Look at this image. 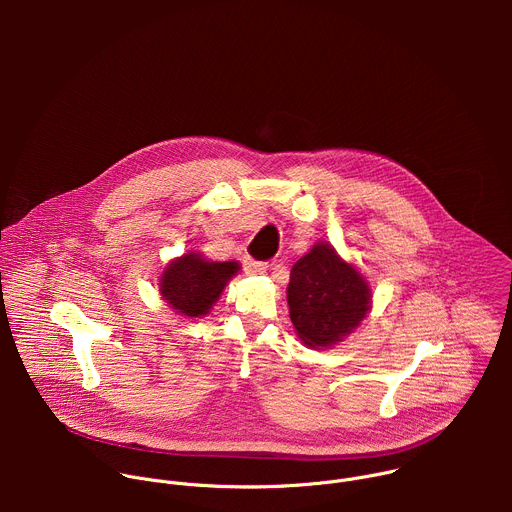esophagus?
<instances>
[{"label":"esophagus","mask_w":512,"mask_h":512,"mask_svg":"<svg viewBox=\"0 0 512 512\" xmlns=\"http://www.w3.org/2000/svg\"><path fill=\"white\" fill-rule=\"evenodd\" d=\"M245 271L249 273V275H263L265 271H267V263H263V261H253V259H249V257H245Z\"/></svg>","instance_id":"obj_1"}]
</instances>
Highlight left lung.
<instances>
[{"label":"left lung","instance_id":"obj_1","mask_svg":"<svg viewBox=\"0 0 512 512\" xmlns=\"http://www.w3.org/2000/svg\"><path fill=\"white\" fill-rule=\"evenodd\" d=\"M289 318L310 348H332L350 336L373 308L371 285L360 269L318 241L289 273Z\"/></svg>","mask_w":512,"mask_h":512}]
</instances>
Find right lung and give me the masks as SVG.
I'll return each mask as SVG.
<instances>
[{
	"instance_id": "add662e5",
	"label": "right lung",
	"mask_w": 512,
	"mask_h": 512,
	"mask_svg": "<svg viewBox=\"0 0 512 512\" xmlns=\"http://www.w3.org/2000/svg\"><path fill=\"white\" fill-rule=\"evenodd\" d=\"M239 271V261H210L200 251H188L164 267L158 291L178 316L202 318Z\"/></svg>"
}]
</instances>
